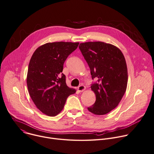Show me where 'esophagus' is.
I'll list each match as a JSON object with an SVG mask.
<instances>
[{"instance_id":"34e87169","label":"esophagus","mask_w":154,"mask_h":154,"mask_svg":"<svg viewBox=\"0 0 154 154\" xmlns=\"http://www.w3.org/2000/svg\"><path fill=\"white\" fill-rule=\"evenodd\" d=\"M86 89V87L84 85H80L78 88H77V90L80 92H83V91H85V89Z\"/></svg>"}]
</instances>
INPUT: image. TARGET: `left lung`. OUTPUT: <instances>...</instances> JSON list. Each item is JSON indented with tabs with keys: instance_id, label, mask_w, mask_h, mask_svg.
Wrapping results in <instances>:
<instances>
[{
	"instance_id": "left-lung-1",
	"label": "left lung",
	"mask_w": 154,
	"mask_h": 154,
	"mask_svg": "<svg viewBox=\"0 0 154 154\" xmlns=\"http://www.w3.org/2000/svg\"><path fill=\"white\" fill-rule=\"evenodd\" d=\"M91 70V85L96 96L94 104L88 108L95 115H105L115 109L127 88L128 69L119 48L102 42L82 43L79 46Z\"/></svg>"
}]
</instances>
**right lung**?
<instances>
[{
  "mask_svg": "<svg viewBox=\"0 0 154 154\" xmlns=\"http://www.w3.org/2000/svg\"><path fill=\"white\" fill-rule=\"evenodd\" d=\"M79 43L58 42L39 46L29 63L26 83L36 107L48 116H56L63 109L68 96L76 91L69 88L62 73L63 64Z\"/></svg>",
  "mask_w": 154,
  "mask_h": 154,
  "instance_id": "right-lung-1",
  "label": "right lung"
}]
</instances>
